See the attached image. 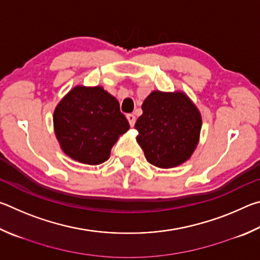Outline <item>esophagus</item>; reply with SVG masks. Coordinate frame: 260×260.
<instances>
[{
  "label": "esophagus",
  "mask_w": 260,
  "mask_h": 260,
  "mask_svg": "<svg viewBox=\"0 0 260 260\" xmlns=\"http://www.w3.org/2000/svg\"><path fill=\"white\" fill-rule=\"evenodd\" d=\"M126 118H127V120H128V122H129V125H131V127H133V126L135 125V120H136V118H135V116H134V114H132V113H129V114H127V116H126Z\"/></svg>",
  "instance_id": "34e87169"
}]
</instances>
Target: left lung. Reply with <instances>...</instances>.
Segmentation results:
<instances>
[{"instance_id": "8db88e82", "label": "left lung", "mask_w": 260, "mask_h": 260, "mask_svg": "<svg viewBox=\"0 0 260 260\" xmlns=\"http://www.w3.org/2000/svg\"><path fill=\"white\" fill-rule=\"evenodd\" d=\"M136 141L147 160L159 169L183 164L195 151L202 128L200 110L183 91L153 90L142 104Z\"/></svg>"}]
</instances>
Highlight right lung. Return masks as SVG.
Masks as SVG:
<instances>
[{"mask_svg": "<svg viewBox=\"0 0 260 260\" xmlns=\"http://www.w3.org/2000/svg\"><path fill=\"white\" fill-rule=\"evenodd\" d=\"M54 129L67 156L87 165L109 159L113 144L129 129L117 99L103 87L76 86L54 111Z\"/></svg>", "mask_w": 260, "mask_h": 260, "instance_id": "1", "label": "right lung"}]
</instances>
